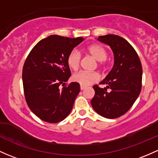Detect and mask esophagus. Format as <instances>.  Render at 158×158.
<instances>
[{
	"mask_svg": "<svg viewBox=\"0 0 158 158\" xmlns=\"http://www.w3.org/2000/svg\"><path fill=\"white\" fill-rule=\"evenodd\" d=\"M86 88V86H81V90H83V89H84Z\"/></svg>",
	"mask_w": 158,
	"mask_h": 158,
	"instance_id": "obj_1",
	"label": "esophagus"
}]
</instances>
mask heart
I'll return each instance as SVG.
<instances>
[{
	"mask_svg": "<svg viewBox=\"0 0 158 158\" xmlns=\"http://www.w3.org/2000/svg\"><path fill=\"white\" fill-rule=\"evenodd\" d=\"M88 53L93 57L96 60L99 61V65H103V61H105L108 57L107 50L102 46L99 44H92L86 48ZM81 55L77 50H72L69 52L66 58L67 65L73 71H77L79 69L80 62H81ZM99 75L96 72H80L74 74L72 76V81L74 82L81 84V86H88L96 83L99 81Z\"/></svg>",
	"mask_w": 158,
	"mask_h": 158,
	"instance_id": "b5f03b06",
	"label": "heart"
}]
</instances>
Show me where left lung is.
<instances>
[{"instance_id": "left-lung-1", "label": "left lung", "mask_w": 158, "mask_h": 158, "mask_svg": "<svg viewBox=\"0 0 158 158\" xmlns=\"http://www.w3.org/2000/svg\"><path fill=\"white\" fill-rule=\"evenodd\" d=\"M99 41L110 46L114 57L111 72L99 84L93 86V109L104 118L114 119L124 114L133 106L142 89V68L139 56L124 38L114 35L99 36ZM110 89V91H107Z\"/></svg>"}]
</instances>
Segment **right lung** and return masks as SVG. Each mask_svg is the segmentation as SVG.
<instances>
[{"mask_svg": "<svg viewBox=\"0 0 158 158\" xmlns=\"http://www.w3.org/2000/svg\"><path fill=\"white\" fill-rule=\"evenodd\" d=\"M83 38H69L51 35L38 42L25 59L23 83L26 102L40 120L56 123L72 111L80 92V84L65 85L71 76L66 58Z\"/></svg>", "mask_w": 158, "mask_h": 158, "instance_id": "1", "label": "right lung"}]
</instances>
